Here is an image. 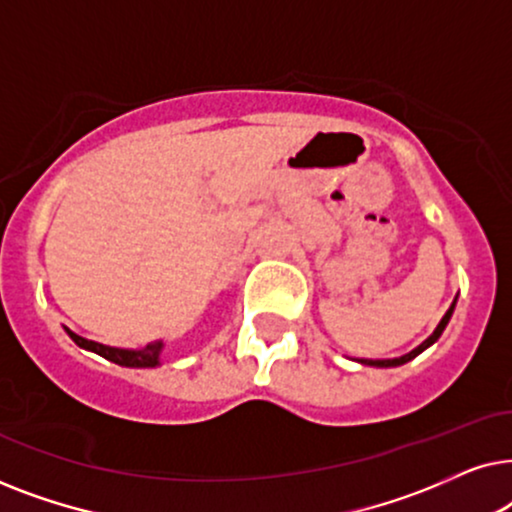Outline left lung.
I'll use <instances>...</instances> for the list:
<instances>
[{"label":"left lung","instance_id":"8db88e82","mask_svg":"<svg viewBox=\"0 0 512 512\" xmlns=\"http://www.w3.org/2000/svg\"><path fill=\"white\" fill-rule=\"evenodd\" d=\"M454 305H457V298H454V303L450 305V310H447V312H445V317H443V319H440V324L436 326V331H433V333L429 335V338H426V340L422 342V345H419V347H415V349H412V352H410V354H403V356H398V359H359V361H361V363H366V366H377V368H396V366H403V363H408V361H412V359H415V356H419V354H422L426 347H431V345H433V342H436V340L440 338V335H443V331H445V326H447V324H450V319H452Z\"/></svg>","mask_w":512,"mask_h":512}]
</instances>
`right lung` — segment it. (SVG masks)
Wrapping results in <instances>:
<instances>
[{"label": "right lung", "mask_w": 512, "mask_h": 512, "mask_svg": "<svg viewBox=\"0 0 512 512\" xmlns=\"http://www.w3.org/2000/svg\"><path fill=\"white\" fill-rule=\"evenodd\" d=\"M65 331L81 349H88V352L100 354L102 359L114 361V363H118V366H125V368H156V366H160V354H163V347H165L163 340H156V342H149V345L142 349H121V347L100 345V342L81 338V335L69 331V328H65Z\"/></svg>", "instance_id": "1"}]
</instances>
